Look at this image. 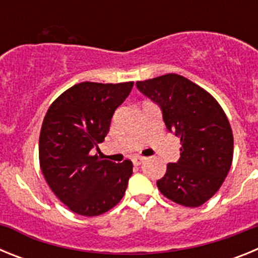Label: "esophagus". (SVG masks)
<instances>
[{"label":"esophagus","mask_w":258,"mask_h":258,"mask_svg":"<svg viewBox=\"0 0 258 258\" xmlns=\"http://www.w3.org/2000/svg\"><path fill=\"white\" fill-rule=\"evenodd\" d=\"M145 160H146V159H145V157H142V156H134L133 159H132V161H133L134 165H140V164H142Z\"/></svg>","instance_id":"esophagus-1"}]
</instances>
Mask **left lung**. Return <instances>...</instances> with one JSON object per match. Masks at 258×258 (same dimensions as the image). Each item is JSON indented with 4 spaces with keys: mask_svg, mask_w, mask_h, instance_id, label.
Segmentation results:
<instances>
[{
    "mask_svg": "<svg viewBox=\"0 0 258 258\" xmlns=\"http://www.w3.org/2000/svg\"><path fill=\"white\" fill-rule=\"evenodd\" d=\"M136 85L160 107L168 132L181 138V157L166 165L157 187L177 204L200 207L220 190L231 166L234 137L226 115L208 92L179 75Z\"/></svg>",
    "mask_w": 258,
    "mask_h": 258,
    "instance_id": "1",
    "label": "left lung"
}]
</instances>
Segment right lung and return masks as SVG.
<instances>
[{
	"label": "right lung",
	"mask_w": 258,
	"mask_h": 258,
	"mask_svg": "<svg viewBox=\"0 0 258 258\" xmlns=\"http://www.w3.org/2000/svg\"><path fill=\"white\" fill-rule=\"evenodd\" d=\"M134 83L77 84L47 109L38 143L40 166L51 191L80 216L106 213L124 197L131 160H101L92 150L104 141L115 109Z\"/></svg>",
	"instance_id": "1"
}]
</instances>
